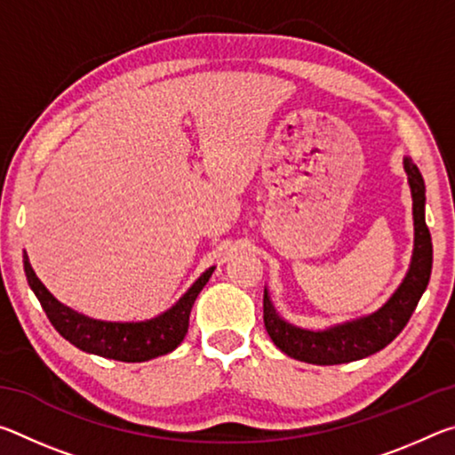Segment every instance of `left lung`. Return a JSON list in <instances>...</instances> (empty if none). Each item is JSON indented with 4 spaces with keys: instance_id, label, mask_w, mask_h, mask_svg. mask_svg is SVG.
<instances>
[{
    "instance_id": "obj_1",
    "label": "left lung",
    "mask_w": 455,
    "mask_h": 455,
    "mask_svg": "<svg viewBox=\"0 0 455 455\" xmlns=\"http://www.w3.org/2000/svg\"><path fill=\"white\" fill-rule=\"evenodd\" d=\"M403 171L413 200V252L402 284L377 311L319 331L284 321L275 309L268 289H265L263 315L267 333L284 355L313 365L349 363L387 347L407 325L423 291L427 289L434 246L426 225V184L421 172L411 158H403Z\"/></svg>"
}]
</instances>
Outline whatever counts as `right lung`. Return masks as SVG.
Wrapping results in <instances>:
<instances>
[{
  "instance_id": "obj_1",
  "label": "right lung",
  "mask_w": 455,
  "mask_h": 455,
  "mask_svg": "<svg viewBox=\"0 0 455 455\" xmlns=\"http://www.w3.org/2000/svg\"><path fill=\"white\" fill-rule=\"evenodd\" d=\"M214 268L217 267L206 268L171 309L156 315V317L146 321H102L92 319L88 315L60 303L45 289V284L37 279L32 265H29L28 252L24 251V271L29 287L36 292L37 301H40L42 309L58 333L82 351L94 353V355L106 359L126 361V363L150 361L179 347L184 335L188 333L192 305H195L198 292L209 283Z\"/></svg>"
}]
</instances>
